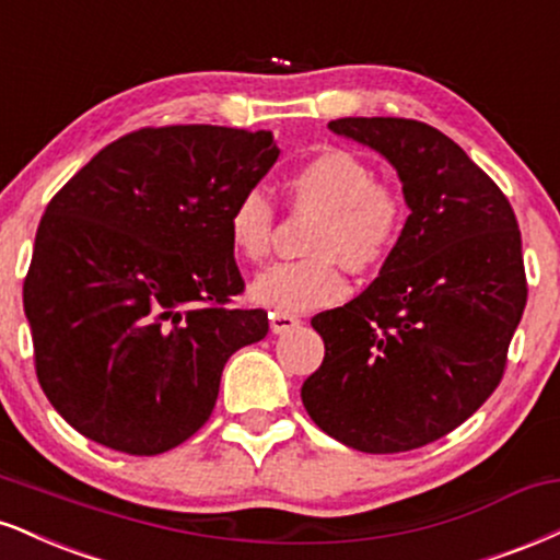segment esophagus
Masks as SVG:
<instances>
[{
    "label": "esophagus",
    "mask_w": 560,
    "mask_h": 560,
    "mask_svg": "<svg viewBox=\"0 0 560 560\" xmlns=\"http://www.w3.org/2000/svg\"><path fill=\"white\" fill-rule=\"evenodd\" d=\"M268 318H271V331L273 334L294 331V328H300V323H302L298 315H289V313H271Z\"/></svg>",
    "instance_id": "1"
}]
</instances>
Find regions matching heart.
<instances>
[{
    "label": "heart",
    "instance_id": "obj_1",
    "mask_svg": "<svg viewBox=\"0 0 560 560\" xmlns=\"http://www.w3.org/2000/svg\"><path fill=\"white\" fill-rule=\"evenodd\" d=\"M289 203L313 213L305 253L310 258L276 262L253 281L250 294L276 313H305L334 305L347 294L341 262L354 273L381 268L401 245L409 221L407 195L375 179L365 159L345 148L315 153L284 179ZM229 242L247 262L271 255L273 206L258 190L245 192L229 213Z\"/></svg>",
    "mask_w": 560,
    "mask_h": 560
}]
</instances>
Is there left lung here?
<instances>
[{
  "label": "left lung",
  "instance_id": "8db88e82",
  "mask_svg": "<svg viewBox=\"0 0 560 560\" xmlns=\"http://www.w3.org/2000/svg\"><path fill=\"white\" fill-rule=\"evenodd\" d=\"M328 127L396 166L412 213L378 279L310 320L326 357L302 404L345 446L401 454L459 428L506 373L527 305L522 232L501 187L435 127L401 117Z\"/></svg>",
  "mask_w": 560,
  "mask_h": 560
}]
</instances>
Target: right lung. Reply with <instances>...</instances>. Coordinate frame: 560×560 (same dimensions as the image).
I'll return each instance as SVG.
<instances>
[{
	"label": "right lung",
	"instance_id": "add662e5",
	"mask_svg": "<svg viewBox=\"0 0 560 560\" xmlns=\"http://www.w3.org/2000/svg\"><path fill=\"white\" fill-rule=\"evenodd\" d=\"M279 159L273 135L143 127L98 151L46 206L23 281L51 407L101 446L164 454L206 425L221 373L268 334L229 213Z\"/></svg>",
	"mask_w": 560,
	"mask_h": 560
}]
</instances>
